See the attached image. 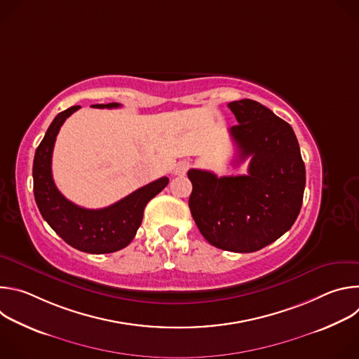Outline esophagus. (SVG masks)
Wrapping results in <instances>:
<instances>
[{"label": "esophagus", "mask_w": 359, "mask_h": 359, "mask_svg": "<svg viewBox=\"0 0 359 359\" xmlns=\"http://www.w3.org/2000/svg\"><path fill=\"white\" fill-rule=\"evenodd\" d=\"M189 168H190V163L186 162V161H182V162H179V163L176 165V168H175V175H177V176H184L186 172L189 170Z\"/></svg>", "instance_id": "34e87169"}]
</instances>
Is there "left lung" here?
I'll return each instance as SVG.
<instances>
[{
  "mask_svg": "<svg viewBox=\"0 0 359 359\" xmlns=\"http://www.w3.org/2000/svg\"><path fill=\"white\" fill-rule=\"evenodd\" d=\"M238 125L230 128L238 159L251 158L248 175L219 177L190 169L191 216L212 245L257 251L291 229L305 187V166L292 128L251 99L227 105Z\"/></svg>",
  "mask_w": 359,
  "mask_h": 359,
  "instance_id": "8db88e82",
  "label": "left lung"
}]
</instances>
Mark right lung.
<instances>
[{"label": "right lung", "instance_id": "add662e5", "mask_svg": "<svg viewBox=\"0 0 359 359\" xmlns=\"http://www.w3.org/2000/svg\"><path fill=\"white\" fill-rule=\"evenodd\" d=\"M96 108H119V104L95 105ZM81 107H71L58 114L49 125L35 150L32 177L34 196L43 220L65 243L89 254H107L125 248L142 224L143 210L149 200L159 194L169 183L161 177L104 209H83L61 194L57 189L50 162L57 135L62 123Z\"/></svg>", "mask_w": 359, "mask_h": 359}]
</instances>
